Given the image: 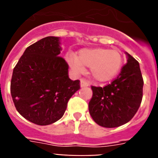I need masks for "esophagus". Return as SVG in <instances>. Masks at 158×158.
<instances>
[{
  "label": "esophagus",
  "instance_id": "esophagus-1",
  "mask_svg": "<svg viewBox=\"0 0 158 158\" xmlns=\"http://www.w3.org/2000/svg\"><path fill=\"white\" fill-rule=\"evenodd\" d=\"M89 86V83L87 80H85V79H81L80 80V87L81 88H84V87H88Z\"/></svg>",
  "mask_w": 158,
  "mask_h": 158
}]
</instances>
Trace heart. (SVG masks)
<instances>
[{
    "label": "heart",
    "instance_id": "heart-1",
    "mask_svg": "<svg viewBox=\"0 0 158 158\" xmlns=\"http://www.w3.org/2000/svg\"><path fill=\"white\" fill-rule=\"evenodd\" d=\"M69 68L75 74H81L84 67H90L92 76L99 82L113 79L122 68L123 59L118 51L107 48H84L78 56L69 55L66 58Z\"/></svg>",
    "mask_w": 158,
    "mask_h": 158
}]
</instances>
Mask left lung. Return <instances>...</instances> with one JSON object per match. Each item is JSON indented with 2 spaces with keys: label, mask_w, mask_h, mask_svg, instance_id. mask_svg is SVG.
<instances>
[{
  "label": "left lung",
  "mask_w": 158,
  "mask_h": 158,
  "mask_svg": "<svg viewBox=\"0 0 158 158\" xmlns=\"http://www.w3.org/2000/svg\"><path fill=\"white\" fill-rule=\"evenodd\" d=\"M127 63L112 83L104 88L92 86L89 113L98 124L115 128L129 122L136 114L143 98V80L139 62L125 52Z\"/></svg>",
  "instance_id": "8db88e82"
}]
</instances>
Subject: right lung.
I'll list each match as a JSON object with an SVG mask.
<instances>
[{"label": "right lung", "mask_w": 158, "mask_h": 158, "mask_svg": "<svg viewBox=\"0 0 158 158\" xmlns=\"http://www.w3.org/2000/svg\"><path fill=\"white\" fill-rule=\"evenodd\" d=\"M60 51L59 37H46L26 48L14 68L10 93L16 110L36 125L60 120L69 98L80 89L79 80L69 78Z\"/></svg>", "instance_id": "right-lung-1"}]
</instances>
